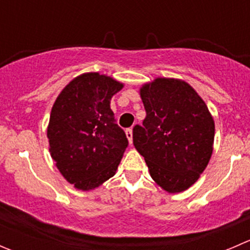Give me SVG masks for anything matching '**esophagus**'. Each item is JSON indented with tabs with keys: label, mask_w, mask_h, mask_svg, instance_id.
<instances>
[{
	"label": "esophagus",
	"mask_w": 250,
	"mask_h": 250,
	"mask_svg": "<svg viewBox=\"0 0 250 250\" xmlns=\"http://www.w3.org/2000/svg\"><path fill=\"white\" fill-rule=\"evenodd\" d=\"M125 135H127V139L129 141V144H133V130L132 128H128L125 129Z\"/></svg>",
	"instance_id": "34e87169"
}]
</instances>
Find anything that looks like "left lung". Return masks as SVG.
I'll return each instance as SVG.
<instances>
[{
	"mask_svg": "<svg viewBox=\"0 0 250 250\" xmlns=\"http://www.w3.org/2000/svg\"><path fill=\"white\" fill-rule=\"evenodd\" d=\"M146 111L133 144L151 178L169 193L188 190L200 179L213 153L215 125L198 93L180 78L157 77L139 89Z\"/></svg>",
	"mask_w": 250,
	"mask_h": 250,
	"instance_id": "8db88e82",
	"label": "left lung"
}]
</instances>
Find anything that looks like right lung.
<instances>
[{
    "label": "right lung",
    "mask_w": 250,
    "mask_h": 250,
    "mask_svg": "<svg viewBox=\"0 0 250 250\" xmlns=\"http://www.w3.org/2000/svg\"><path fill=\"white\" fill-rule=\"evenodd\" d=\"M125 87L99 72H84L59 93L47 127L49 152L67 183L90 191L112 178L128 140L115 122L111 98Z\"/></svg>",
    "instance_id": "right-lung-1"
}]
</instances>
